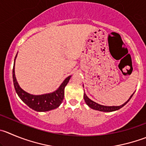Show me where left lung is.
<instances>
[{
    "label": "left lung",
    "instance_id": "8db88e82",
    "mask_svg": "<svg viewBox=\"0 0 146 146\" xmlns=\"http://www.w3.org/2000/svg\"><path fill=\"white\" fill-rule=\"evenodd\" d=\"M133 95H132L131 96H130V98H129L128 100H127V102H125L124 104H123V105H120V106H104V105H99V104L96 103V102H95L94 101L91 100L90 98H87V95H85V93L84 94V101H85V102L87 103V105H88L90 108H92V109L96 110L102 111V112H112V111L117 110H119V109H120L121 108H123L125 105H126V104L129 102V100L131 99V98Z\"/></svg>",
    "mask_w": 146,
    "mask_h": 146
}]
</instances>
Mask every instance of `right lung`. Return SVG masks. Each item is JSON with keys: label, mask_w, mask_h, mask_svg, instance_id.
I'll return each instance as SVG.
<instances>
[{"label": "right lung", "mask_w": 146, "mask_h": 146, "mask_svg": "<svg viewBox=\"0 0 146 146\" xmlns=\"http://www.w3.org/2000/svg\"><path fill=\"white\" fill-rule=\"evenodd\" d=\"M17 55L16 56L15 60ZM71 76H69L65 79L60 87L57 90L52 93L46 94L42 95H33L23 91L18 84L15 76L14 66L13 68V80L15 90L19 98L24 103H26L29 108L38 112H45V111L51 110L56 109L61 105L64 97V88L70 80Z\"/></svg>", "instance_id": "add662e5"}]
</instances>
